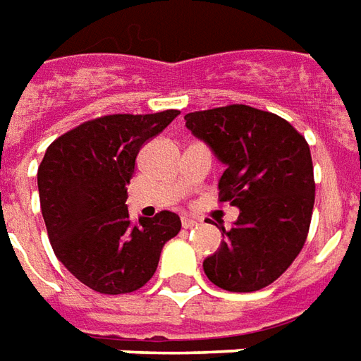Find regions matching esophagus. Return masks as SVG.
<instances>
[{
	"instance_id": "esophagus-1",
	"label": "esophagus",
	"mask_w": 361,
	"mask_h": 361,
	"mask_svg": "<svg viewBox=\"0 0 361 361\" xmlns=\"http://www.w3.org/2000/svg\"><path fill=\"white\" fill-rule=\"evenodd\" d=\"M181 226L183 228H193V226H197V219H193V216H181Z\"/></svg>"
}]
</instances>
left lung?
Returning a JSON list of instances; mask_svg holds the SVG:
<instances>
[{
    "label": "left lung",
    "mask_w": 361,
    "mask_h": 361,
    "mask_svg": "<svg viewBox=\"0 0 361 361\" xmlns=\"http://www.w3.org/2000/svg\"><path fill=\"white\" fill-rule=\"evenodd\" d=\"M185 127L226 170L219 197L240 209L221 226V248L203 262L207 277L234 293L274 283L303 248L314 205L311 150L286 119L248 105L185 115Z\"/></svg>",
    "instance_id": "left-lung-1"
}]
</instances>
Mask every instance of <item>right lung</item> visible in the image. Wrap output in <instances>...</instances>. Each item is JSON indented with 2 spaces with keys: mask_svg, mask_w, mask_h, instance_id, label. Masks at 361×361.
Returning a JSON list of instances; mask_svg holds the SVG:
<instances>
[{
  "mask_svg": "<svg viewBox=\"0 0 361 361\" xmlns=\"http://www.w3.org/2000/svg\"><path fill=\"white\" fill-rule=\"evenodd\" d=\"M180 111L105 115L68 130L39 166L42 219L56 258L93 291H137L154 276L164 244L180 233V216L128 219L127 185L140 148Z\"/></svg>",
  "mask_w": 361,
  "mask_h": 361,
  "instance_id": "right-lung-1",
  "label": "right lung"
}]
</instances>
